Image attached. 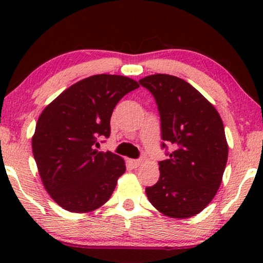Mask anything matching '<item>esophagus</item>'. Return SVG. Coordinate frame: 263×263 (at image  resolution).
<instances>
[{"label":"esophagus","instance_id":"esophagus-1","mask_svg":"<svg viewBox=\"0 0 263 263\" xmlns=\"http://www.w3.org/2000/svg\"><path fill=\"white\" fill-rule=\"evenodd\" d=\"M129 163L133 165V167H138L142 164V160L141 159H130L129 160Z\"/></svg>","mask_w":263,"mask_h":263}]
</instances>
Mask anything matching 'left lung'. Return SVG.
Listing matches in <instances>:
<instances>
[{
	"label": "left lung",
	"instance_id": "left-lung-1",
	"mask_svg": "<svg viewBox=\"0 0 263 263\" xmlns=\"http://www.w3.org/2000/svg\"><path fill=\"white\" fill-rule=\"evenodd\" d=\"M139 82L156 99L161 147L172 148L168 159L159 161V181L147 186V197L167 217H194L220 186L229 154L224 124L215 107L183 79L154 74Z\"/></svg>",
	"mask_w": 263,
	"mask_h": 263
}]
</instances>
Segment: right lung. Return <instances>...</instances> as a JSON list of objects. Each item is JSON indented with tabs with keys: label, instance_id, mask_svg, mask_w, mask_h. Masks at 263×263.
Wrapping results in <instances>:
<instances>
[{
	"label": "right lung",
	"instance_id": "obj_1",
	"mask_svg": "<svg viewBox=\"0 0 263 263\" xmlns=\"http://www.w3.org/2000/svg\"><path fill=\"white\" fill-rule=\"evenodd\" d=\"M138 87L127 77L93 75L71 85L43 110L32 151L46 192L64 210L95 211L112 195L125 171L124 160L96 147L103 136H110L115 106Z\"/></svg>",
	"mask_w": 263,
	"mask_h": 263
}]
</instances>
